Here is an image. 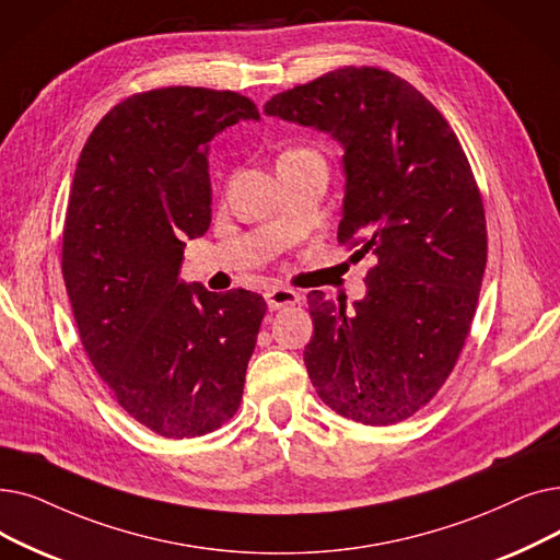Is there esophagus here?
Returning <instances> with one entry per match:
<instances>
[{
  "instance_id": "obj_1",
  "label": "esophagus",
  "mask_w": 560,
  "mask_h": 560,
  "mask_svg": "<svg viewBox=\"0 0 560 560\" xmlns=\"http://www.w3.org/2000/svg\"><path fill=\"white\" fill-rule=\"evenodd\" d=\"M265 302H267V306H270L272 311H277V308H283V306L298 304L300 295L295 293V290H290V288H270L265 293Z\"/></svg>"
}]
</instances>
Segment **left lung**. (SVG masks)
Here are the masks:
<instances>
[{
    "label": "left lung",
    "mask_w": 560,
    "mask_h": 560,
    "mask_svg": "<svg viewBox=\"0 0 560 560\" xmlns=\"http://www.w3.org/2000/svg\"><path fill=\"white\" fill-rule=\"evenodd\" d=\"M262 109L340 143L338 242L377 258L352 308L308 293V377L340 417L405 421L451 375L478 304L488 231L469 160L425 95L380 68H338Z\"/></svg>",
    "instance_id": "obj_1"
}]
</instances>
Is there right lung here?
Segmentation results:
<instances>
[{
  "label": "right lung",
  "instance_id": "obj_1",
  "mask_svg": "<svg viewBox=\"0 0 560 560\" xmlns=\"http://www.w3.org/2000/svg\"><path fill=\"white\" fill-rule=\"evenodd\" d=\"M260 120L233 91L168 86L118 103L72 178L61 272L91 363L128 415L166 440L240 407L265 300L180 279L185 237L212 220L210 141Z\"/></svg>",
  "mask_w": 560,
  "mask_h": 560
}]
</instances>
